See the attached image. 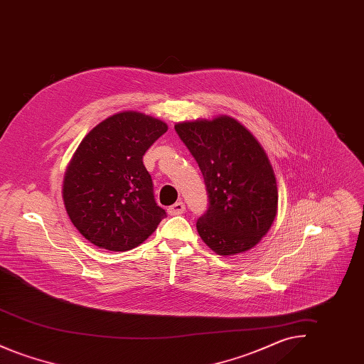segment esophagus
<instances>
[{
    "mask_svg": "<svg viewBox=\"0 0 364 364\" xmlns=\"http://www.w3.org/2000/svg\"><path fill=\"white\" fill-rule=\"evenodd\" d=\"M186 211V205L183 202H176L171 208H168V213L171 215H180Z\"/></svg>",
    "mask_w": 364,
    "mask_h": 364,
    "instance_id": "34e87169",
    "label": "esophagus"
}]
</instances>
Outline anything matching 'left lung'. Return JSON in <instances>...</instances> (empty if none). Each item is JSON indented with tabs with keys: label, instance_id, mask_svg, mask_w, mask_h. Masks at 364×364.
Segmentation results:
<instances>
[{
	"label": "left lung",
	"instance_id": "left-lung-1",
	"mask_svg": "<svg viewBox=\"0 0 364 364\" xmlns=\"http://www.w3.org/2000/svg\"><path fill=\"white\" fill-rule=\"evenodd\" d=\"M174 129L196 159L208 190V211L196 223L200 239L223 257L251 250L278 210L276 176L259 141L224 114L176 122Z\"/></svg>",
	"mask_w": 364,
	"mask_h": 364
}]
</instances>
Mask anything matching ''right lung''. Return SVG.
I'll list each match as a JSON object with an SVG mask.
<instances>
[{
  "instance_id": "add662e5",
  "label": "right lung",
  "mask_w": 364,
  "mask_h": 364,
  "mask_svg": "<svg viewBox=\"0 0 364 364\" xmlns=\"http://www.w3.org/2000/svg\"><path fill=\"white\" fill-rule=\"evenodd\" d=\"M166 122L125 110L97 124L77 146L63 181L70 223L94 245L128 251L147 240L166 215L154 200L143 156Z\"/></svg>"
}]
</instances>
